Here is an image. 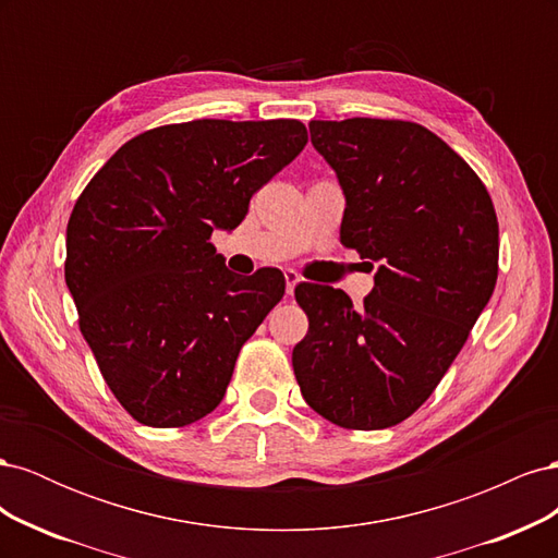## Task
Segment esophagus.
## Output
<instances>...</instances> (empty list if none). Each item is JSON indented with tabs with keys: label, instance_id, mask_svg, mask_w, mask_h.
Masks as SVG:
<instances>
[{
	"label": "esophagus",
	"instance_id": "1",
	"mask_svg": "<svg viewBox=\"0 0 558 558\" xmlns=\"http://www.w3.org/2000/svg\"><path fill=\"white\" fill-rule=\"evenodd\" d=\"M283 277H286V293L289 295H293V291H295V286L300 283V275L295 272V269H283Z\"/></svg>",
	"mask_w": 558,
	"mask_h": 558
}]
</instances>
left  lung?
<instances>
[{
  "mask_svg": "<svg viewBox=\"0 0 558 558\" xmlns=\"http://www.w3.org/2000/svg\"><path fill=\"white\" fill-rule=\"evenodd\" d=\"M310 132L347 197L342 244L379 267L359 307L295 286L310 318L295 379L332 424L379 430L412 416L463 349L496 289L498 218L482 179L424 125L347 118Z\"/></svg>",
  "mask_w": 558,
  "mask_h": 558,
  "instance_id": "1",
  "label": "left lung"
}]
</instances>
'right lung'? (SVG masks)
I'll list each match as a JSON object with an SVG mask.
<instances>
[{"mask_svg":"<svg viewBox=\"0 0 558 558\" xmlns=\"http://www.w3.org/2000/svg\"><path fill=\"white\" fill-rule=\"evenodd\" d=\"M307 144V128L202 118L125 142L78 195L64 281L107 386L144 426L223 400L242 344L283 298L275 267L234 275L211 244Z\"/></svg>","mask_w":558,"mask_h":558,"instance_id":"add662e5","label":"right lung"}]
</instances>
